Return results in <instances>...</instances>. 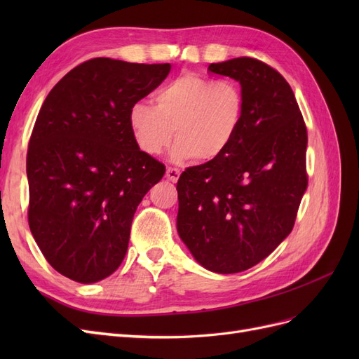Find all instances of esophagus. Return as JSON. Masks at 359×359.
<instances>
[{
  "instance_id": "34e87169",
  "label": "esophagus",
  "mask_w": 359,
  "mask_h": 359,
  "mask_svg": "<svg viewBox=\"0 0 359 359\" xmlns=\"http://www.w3.org/2000/svg\"><path fill=\"white\" fill-rule=\"evenodd\" d=\"M180 175H181V170H180V169H177V168H168L166 177H168V180H169L170 182H177L178 178H180Z\"/></svg>"
}]
</instances>
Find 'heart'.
Masks as SVG:
<instances>
[{"label":"heart","mask_w":359,"mask_h":359,"mask_svg":"<svg viewBox=\"0 0 359 359\" xmlns=\"http://www.w3.org/2000/svg\"><path fill=\"white\" fill-rule=\"evenodd\" d=\"M156 106L136 102L128 127L140 151L158 156L173 135V161H211L231 148L244 118V94L233 81L184 73L156 94Z\"/></svg>","instance_id":"heart-1"}]
</instances>
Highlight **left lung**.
I'll return each instance as SVG.
<instances>
[{
	"mask_svg": "<svg viewBox=\"0 0 359 359\" xmlns=\"http://www.w3.org/2000/svg\"><path fill=\"white\" fill-rule=\"evenodd\" d=\"M208 72L240 82L244 118L222 157L181 173L177 229L203 268L233 274L290 233L307 189V128L290 85L268 64L241 57Z\"/></svg>",
	"mask_w": 359,
	"mask_h": 359,
	"instance_id": "1",
	"label": "left lung"
}]
</instances>
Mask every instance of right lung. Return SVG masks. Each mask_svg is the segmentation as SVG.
Masks as SVG:
<instances>
[{
    "label": "right lung",
    "mask_w": 359,
    "mask_h": 359,
    "mask_svg": "<svg viewBox=\"0 0 359 359\" xmlns=\"http://www.w3.org/2000/svg\"><path fill=\"white\" fill-rule=\"evenodd\" d=\"M169 72L94 58L48 94L27 154L28 223L60 274L88 285L121 265L137 205L166 170L136 145L128 111Z\"/></svg>",
    "instance_id": "right-lung-1"
}]
</instances>
